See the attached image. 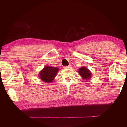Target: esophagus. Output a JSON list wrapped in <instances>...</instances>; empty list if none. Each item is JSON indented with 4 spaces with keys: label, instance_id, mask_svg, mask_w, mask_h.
<instances>
[{
    "label": "esophagus",
    "instance_id": "1",
    "mask_svg": "<svg viewBox=\"0 0 127 127\" xmlns=\"http://www.w3.org/2000/svg\"><path fill=\"white\" fill-rule=\"evenodd\" d=\"M72 68V66H70V65L66 66H65V67H64V68H65V69H70V68Z\"/></svg>",
    "mask_w": 127,
    "mask_h": 127
}]
</instances>
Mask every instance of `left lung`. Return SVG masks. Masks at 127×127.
Returning a JSON list of instances; mask_svg holds the SVG:
<instances>
[{
  "label": "left lung",
  "mask_w": 127,
  "mask_h": 127,
  "mask_svg": "<svg viewBox=\"0 0 127 127\" xmlns=\"http://www.w3.org/2000/svg\"><path fill=\"white\" fill-rule=\"evenodd\" d=\"M78 73L80 74V76L86 80L91 78V72L86 66H82V67L79 68Z\"/></svg>",
  "instance_id": "1"
}]
</instances>
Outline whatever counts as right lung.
<instances>
[{"label":"right lung","mask_w":127,"mask_h":127,"mask_svg":"<svg viewBox=\"0 0 127 127\" xmlns=\"http://www.w3.org/2000/svg\"><path fill=\"white\" fill-rule=\"evenodd\" d=\"M58 70L59 69L57 67L46 66L40 72L39 77L44 82L50 83L55 78Z\"/></svg>","instance_id":"add662e5"}]
</instances>
